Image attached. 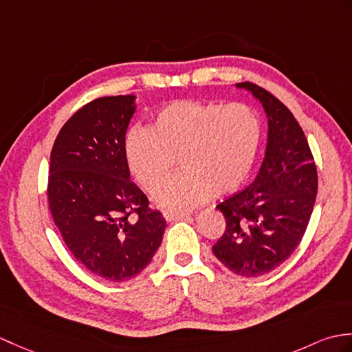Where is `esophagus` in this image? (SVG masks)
<instances>
[{
  "label": "esophagus",
  "instance_id": "1",
  "mask_svg": "<svg viewBox=\"0 0 352 352\" xmlns=\"http://www.w3.org/2000/svg\"><path fill=\"white\" fill-rule=\"evenodd\" d=\"M190 213H186V211H179V213H174V211H165L163 213V217L166 219V222H174V220H179V219H184V217H189Z\"/></svg>",
  "mask_w": 352,
  "mask_h": 352
}]
</instances>
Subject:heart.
<instances>
[{"mask_svg": "<svg viewBox=\"0 0 352 352\" xmlns=\"http://www.w3.org/2000/svg\"><path fill=\"white\" fill-rule=\"evenodd\" d=\"M263 144V122L249 104L177 100L153 116L148 129L130 127L126 165L138 184L154 192L175 157L183 170L156 195L160 207L192 208L216 195L234 193L248 182Z\"/></svg>", "mask_w": 352, "mask_h": 352, "instance_id": "1", "label": "heart"}]
</instances>
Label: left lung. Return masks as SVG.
I'll use <instances>...</instances> for the list:
<instances>
[{
  "label": "left lung",
  "instance_id": "obj_1",
  "mask_svg": "<svg viewBox=\"0 0 352 352\" xmlns=\"http://www.w3.org/2000/svg\"><path fill=\"white\" fill-rule=\"evenodd\" d=\"M263 104L268 120L265 156L253 183L216 207L226 220L214 256L232 273L273 272L297 249L312 216L318 175L298 121L279 99L252 82L235 84Z\"/></svg>",
  "mask_w": 352,
  "mask_h": 352
}]
</instances>
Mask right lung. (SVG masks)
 <instances>
[{
  "label": "right lung",
  "mask_w": 352,
  "mask_h": 352,
  "mask_svg": "<svg viewBox=\"0 0 352 352\" xmlns=\"http://www.w3.org/2000/svg\"><path fill=\"white\" fill-rule=\"evenodd\" d=\"M136 97H100L67 120L51 151L47 201L65 246L88 272L124 282L150 264L166 220L130 182L122 141Z\"/></svg>",
  "instance_id": "1"
}]
</instances>
